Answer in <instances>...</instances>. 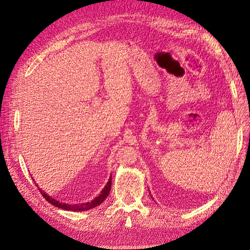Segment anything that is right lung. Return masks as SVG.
Listing matches in <instances>:
<instances>
[{"label":"right lung","mask_w":250,"mask_h":250,"mask_svg":"<svg viewBox=\"0 0 250 250\" xmlns=\"http://www.w3.org/2000/svg\"><path fill=\"white\" fill-rule=\"evenodd\" d=\"M110 187H111V176L108 180V183L106 184V186L104 187L103 190L101 191L100 195L97 196L95 199H93L92 201L86 202V203H82V204H67V203H62V202H59L57 200H55L54 198L50 197L48 194L44 193L42 188H39L40 192L42 193V195L43 196V198L46 199L48 202L52 203L53 206H55L59 208H62L65 210H73V211H81V210H88L90 208H94L98 206H100V204L105 200V198L107 197L109 192H110Z\"/></svg>","instance_id":"add662e5"}]
</instances>
